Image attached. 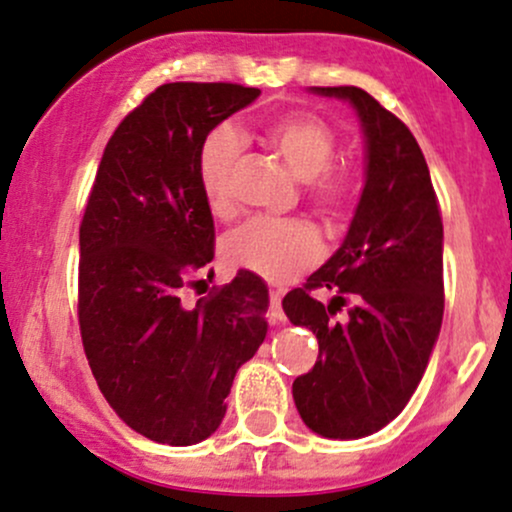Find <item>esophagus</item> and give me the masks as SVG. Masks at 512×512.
Returning <instances> with one entry per match:
<instances>
[{
  "mask_svg": "<svg viewBox=\"0 0 512 512\" xmlns=\"http://www.w3.org/2000/svg\"><path fill=\"white\" fill-rule=\"evenodd\" d=\"M268 317L273 324H283L285 312H283V292L271 290V304H268Z\"/></svg>",
  "mask_w": 512,
  "mask_h": 512,
  "instance_id": "1",
  "label": "esophagus"
}]
</instances>
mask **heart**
<instances>
[{
  "label": "heart",
  "mask_w": 512,
  "mask_h": 512,
  "mask_svg": "<svg viewBox=\"0 0 512 512\" xmlns=\"http://www.w3.org/2000/svg\"><path fill=\"white\" fill-rule=\"evenodd\" d=\"M268 147L300 181H307L309 200L324 215H338L355 188L350 166H331L336 132L321 118L283 116L266 128ZM241 152V137L232 125H217L198 149V181L212 215H232V171ZM222 256L232 268L261 275L268 283H287L321 258V241L302 222L256 217L229 232Z\"/></svg>",
  "instance_id": "1"
}]
</instances>
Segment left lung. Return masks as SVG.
<instances>
[{
  "mask_svg": "<svg viewBox=\"0 0 512 512\" xmlns=\"http://www.w3.org/2000/svg\"><path fill=\"white\" fill-rule=\"evenodd\" d=\"M346 101L363 132L365 183L341 246L283 309L317 336L319 360L292 382L304 426L358 440L394 421L416 392L442 324V220L416 137L358 86H312ZM329 289V305L312 289ZM348 299L346 322H333Z\"/></svg>",
  "mask_w": 512,
  "mask_h": 512,
  "instance_id": "obj_1",
  "label": "left lung"
}]
</instances>
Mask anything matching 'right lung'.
Instances as JSON below:
<instances>
[{"mask_svg": "<svg viewBox=\"0 0 512 512\" xmlns=\"http://www.w3.org/2000/svg\"><path fill=\"white\" fill-rule=\"evenodd\" d=\"M261 89L159 86L108 140L79 227V329L91 372L132 430L164 445L210 438L234 375L268 333L254 273L193 307L183 285L212 261L215 225L198 149Z\"/></svg>", "mask_w": 512, "mask_h": 512, "instance_id": "add662e5", "label": "right lung"}]
</instances>
